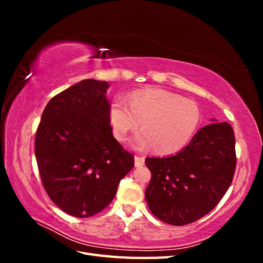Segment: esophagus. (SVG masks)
I'll return each instance as SVG.
<instances>
[{
    "label": "esophagus",
    "mask_w": 263,
    "mask_h": 263,
    "mask_svg": "<svg viewBox=\"0 0 263 263\" xmlns=\"http://www.w3.org/2000/svg\"><path fill=\"white\" fill-rule=\"evenodd\" d=\"M145 163V158L144 157H139V156H135V166H141Z\"/></svg>",
    "instance_id": "esophagus-1"
}]
</instances>
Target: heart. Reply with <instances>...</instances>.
I'll return each instance as SVG.
<instances>
[{"instance_id":"1","label":"heart","mask_w":263,"mask_h":263,"mask_svg":"<svg viewBox=\"0 0 263 263\" xmlns=\"http://www.w3.org/2000/svg\"><path fill=\"white\" fill-rule=\"evenodd\" d=\"M201 121V110L192 100L161 89L133 93L127 103L116 97L109 105V123L114 136L124 141L141 123L132 144L137 150L154 147L160 154L182 149L193 137Z\"/></svg>"}]
</instances>
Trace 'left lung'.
Segmentation results:
<instances>
[{
	"label": "left lung",
	"mask_w": 263,
	"mask_h": 263,
	"mask_svg": "<svg viewBox=\"0 0 263 263\" xmlns=\"http://www.w3.org/2000/svg\"><path fill=\"white\" fill-rule=\"evenodd\" d=\"M198 130L190 144L173 156L146 158L151 180L146 189L148 208L174 226L209 214L225 195L236 168L234 130L228 123Z\"/></svg>",
	"instance_id": "8db88e82"
}]
</instances>
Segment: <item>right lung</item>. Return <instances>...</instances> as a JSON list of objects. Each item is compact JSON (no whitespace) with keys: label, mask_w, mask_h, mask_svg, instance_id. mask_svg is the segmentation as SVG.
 Instances as JSON below:
<instances>
[{"label":"right lung","mask_w":263,"mask_h":263,"mask_svg":"<svg viewBox=\"0 0 263 263\" xmlns=\"http://www.w3.org/2000/svg\"><path fill=\"white\" fill-rule=\"evenodd\" d=\"M105 81L86 79L53 97L35 138L46 192L63 212L90 217L114 198L134 156L114 138Z\"/></svg>","instance_id":"add662e5"}]
</instances>
